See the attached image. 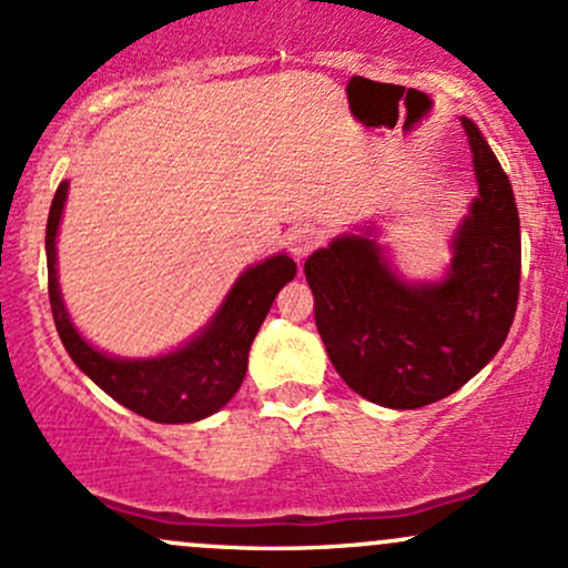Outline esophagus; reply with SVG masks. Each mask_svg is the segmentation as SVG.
I'll return each mask as SVG.
<instances>
[{
    "instance_id": "34e87169",
    "label": "esophagus",
    "mask_w": 568,
    "mask_h": 568,
    "mask_svg": "<svg viewBox=\"0 0 568 568\" xmlns=\"http://www.w3.org/2000/svg\"><path fill=\"white\" fill-rule=\"evenodd\" d=\"M323 243V234L315 230V226L310 224H302V226H293L288 232V245H291V253L296 258H304L306 253L315 251L317 245Z\"/></svg>"
}]
</instances>
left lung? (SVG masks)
<instances>
[{
    "label": "left lung",
    "mask_w": 568,
    "mask_h": 568,
    "mask_svg": "<svg viewBox=\"0 0 568 568\" xmlns=\"http://www.w3.org/2000/svg\"><path fill=\"white\" fill-rule=\"evenodd\" d=\"M478 200L454 237L440 283H403L371 234L336 237L304 264L331 363L371 403L422 408L467 384L497 355L520 288L513 186L480 130L462 120Z\"/></svg>",
    "instance_id": "8db88e82"
}]
</instances>
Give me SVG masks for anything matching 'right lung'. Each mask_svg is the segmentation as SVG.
<instances>
[{"instance_id": "add662e5", "label": "right lung", "mask_w": 568, "mask_h": 568, "mask_svg": "<svg viewBox=\"0 0 568 568\" xmlns=\"http://www.w3.org/2000/svg\"><path fill=\"white\" fill-rule=\"evenodd\" d=\"M69 181H61L50 205L44 251L53 321L71 361L116 403L160 425H184L216 414L232 400L247 371V352L262 328L277 291L296 275L293 258L280 256L251 266L240 275L211 325L171 355L152 361H120L90 347L69 321L55 272V234L61 224Z\"/></svg>"}]
</instances>
